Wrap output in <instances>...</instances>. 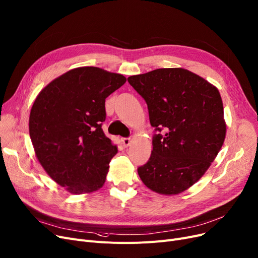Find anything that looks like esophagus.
I'll return each mask as SVG.
<instances>
[{
	"mask_svg": "<svg viewBox=\"0 0 258 258\" xmlns=\"http://www.w3.org/2000/svg\"><path fill=\"white\" fill-rule=\"evenodd\" d=\"M121 142H122V144H123V147L127 148L128 145L131 144V139H130V138H122V139H121Z\"/></svg>",
	"mask_w": 258,
	"mask_h": 258,
	"instance_id": "esophagus-1",
	"label": "esophagus"
}]
</instances>
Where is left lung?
<instances>
[{
	"label": "left lung",
	"instance_id": "1",
	"mask_svg": "<svg viewBox=\"0 0 258 258\" xmlns=\"http://www.w3.org/2000/svg\"><path fill=\"white\" fill-rule=\"evenodd\" d=\"M127 81L147 102L151 125L165 130L163 136H154L139 177L155 193L180 194L205 175L226 139L219 91L180 67L131 76Z\"/></svg>",
	"mask_w": 258,
	"mask_h": 258
}]
</instances>
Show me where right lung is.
I'll list each match as a JSON object with an SVG mask.
<instances>
[{
  "instance_id": "right-lung-1",
  "label": "right lung",
  "mask_w": 258,
  "mask_h": 258,
  "mask_svg": "<svg viewBox=\"0 0 258 258\" xmlns=\"http://www.w3.org/2000/svg\"><path fill=\"white\" fill-rule=\"evenodd\" d=\"M126 82L120 74L77 67L55 78L37 96L29 135L38 161L54 182L75 195L101 188L118 153L101 128L105 99Z\"/></svg>"
}]
</instances>
